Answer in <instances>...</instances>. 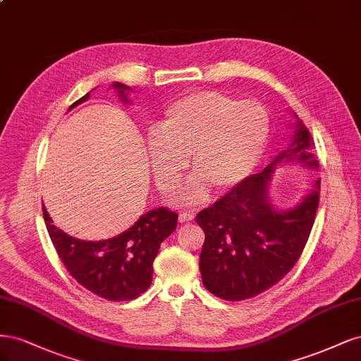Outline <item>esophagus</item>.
<instances>
[{"instance_id":"obj_1","label":"esophagus","mask_w":361,"mask_h":361,"mask_svg":"<svg viewBox=\"0 0 361 361\" xmlns=\"http://www.w3.org/2000/svg\"><path fill=\"white\" fill-rule=\"evenodd\" d=\"M193 219H195V214H193V213L184 212V213H181V214L178 216V222H180V224H189V222H192Z\"/></svg>"}]
</instances>
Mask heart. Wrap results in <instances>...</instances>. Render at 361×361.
Wrapping results in <instances>:
<instances>
[{"instance_id":"obj_1","label":"heart","mask_w":361,"mask_h":361,"mask_svg":"<svg viewBox=\"0 0 361 361\" xmlns=\"http://www.w3.org/2000/svg\"><path fill=\"white\" fill-rule=\"evenodd\" d=\"M270 136V117L261 103L237 102L219 91H197L173 102L147 149L157 188L177 190L190 157L196 177L181 196L196 204L208 189L226 192L246 180L261 161Z\"/></svg>"}]
</instances>
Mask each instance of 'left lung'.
Masks as SVG:
<instances>
[{"label":"left lung","instance_id":"obj_1","mask_svg":"<svg viewBox=\"0 0 361 361\" xmlns=\"http://www.w3.org/2000/svg\"><path fill=\"white\" fill-rule=\"evenodd\" d=\"M294 124L290 145L262 172L253 173L212 207L197 213L205 234L200 257L204 286L219 298L246 300L276 285L303 252L319 204L321 180L301 202L277 210L270 201L273 172L282 164L318 169L315 142L303 121Z\"/></svg>","mask_w":361,"mask_h":361}]
</instances>
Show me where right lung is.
Instances as JSON below:
<instances>
[{
  "mask_svg": "<svg viewBox=\"0 0 361 361\" xmlns=\"http://www.w3.org/2000/svg\"><path fill=\"white\" fill-rule=\"evenodd\" d=\"M126 103L130 88L114 82ZM96 90V88H94ZM90 99V92L76 100L68 111ZM43 219L61 262L76 282L102 298L127 301L141 295L153 281V261L161 241L177 228L178 214L165 207L154 208L117 237L100 241L79 240L56 228L43 207Z\"/></svg>",
  "mask_w": 361,
  "mask_h": 361,
  "instance_id": "1",
  "label": "right lung"
}]
</instances>
